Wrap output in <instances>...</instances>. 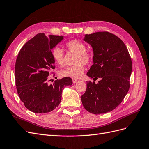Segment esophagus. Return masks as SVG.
<instances>
[{
	"mask_svg": "<svg viewBox=\"0 0 149 149\" xmlns=\"http://www.w3.org/2000/svg\"><path fill=\"white\" fill-rule=\"evenodd\" d=\"M78 80H77L76 79H72V82H73V83L74 84H75V83H76V82Z\"/></svg>",
	"mask_w": 149,
	"mask_h": 149,
	"instance_id": "34e87169",
	"label": "esophagus"
}]
</instances>
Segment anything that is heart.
<instances>
[{
  "label": "heart",
  "instance_id": "obj_1",
  "mask_svg": "<svg viewBox=\"0 0 149 149\" xmlns=\"http://www.w3.org/2000/svg\"><path fill=\"white\" fill-rule=\"evenodd\" d=\"M65 47L70 52L77 54L75 58L74 65L70 66L60 72L61 77H69L73 79H79L82 77L85 70V65L91 64L94 59L93 54L86 50L85 44L78 40H71L65 43ZM52 56L54 60L59 66H64L65 64L64 54L63 50L59 47H55L52 51Z\"/></svg>",
  "mask_w": 149,
  "mask_h": 149
}]
</instances>
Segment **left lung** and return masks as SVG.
<instances>
[{
    "mask_svg": "<svg viewBox=\"0 0 149 149\" xmlns=\"http://www.w3.org/2000/svg\"><path fill=\"white\" fill-rule=\"evenodd\" d=\"M84 40L92 46L94 64L87 75L97 84L86 82L81 96L84 108L93 114L109 112L122 102L130 89L131 58L127 48L119 37L103 31L86 34Z\"/></svg>",
    "mask_w": 149,
    "mask_h": 149,
    "instance_id": "8db88e82",
    "label": "left lung"
}]
</instances>
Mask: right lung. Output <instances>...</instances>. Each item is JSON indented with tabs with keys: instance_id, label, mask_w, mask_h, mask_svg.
Segmentation results:
<instances>
[{
	"instance_id": "right-lung-1",
	"label": "right lung",
	"mask_w": 149,
	"mask_h": 149,
	"mask_svg": "<svg viewBox=\"0 0 149 149\" xmlns=\"http://www.w3.org/2000/svg\"><path fill=\"white\" fill-rule=\"evenodd\" d=\"M63 39L61 36L48 37L39 33L24 44L16 58L15 74L18 95L25 107L34 113H48L56 108L64 88L72 85L68 77L48 85V75L55 68L51 49Z\"/></svg>"
}]
</instances>
